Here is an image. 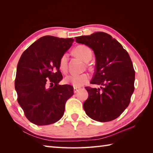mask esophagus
Here are the masks:
<instances>
[{
  "mask_svg": "<svg viewBox=\"0 0 153 153\" xmlns=\"http://www.w3.org/2000/svg\"><path fill=\"white\" fill-rule=\"evenodd\" d=\"M79 90H80V88H75V87H74V94L77 93L78 91H79Z\"/></svg>",
  "mask_w": 153,
  "mask_h": 153,
  "instance_id": "1",
  "label": "esophagus"
}]
</instances>
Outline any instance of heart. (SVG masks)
<instances>
[{"mask_svg": "<svg viewBox=\"0 0 153 153\" xmlns=\"http://www.w3.org/2000/svg\"><path fill=\"white\" fill-rule=\"evenodd\" d=\"M74 53L84 62H89L92 57L91 50L88 46L83 45L76 46L74 49ZM68 59H69V55L68 53H65L61 56L59 61V69L63 73H65L67 71ZM89 79L90 76L86 73L81 74H71L65 78V82L75 88H79L88 83Z\"/></svg>", "mask_w": 153, "mask_h": 153, "instance_id": "b5f03b06", "label": "heart"}]
</instances>
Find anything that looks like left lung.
I'll list each match as a JSON object with an SVG mask.
<instances>
[{"label": "left lung", "mask_w": 153, "mask_h": 153, "mask_svg": "<svg viewBox=\"0 0 153 153\" xmlns=\"http://www.w3.org/2000/svg\"><path fill=\"white\" fill-rule=\"evenodd\" d=\"M76 42L94 50L96 71L91 84L100 88L85 87L88 99L83 104L86 114L101 123L116 119L130 104L134 91L135 71L127 51L115 39L103 32L76 37Z\"/></svg>", "instance_id": "8db88e82"}]
</instances>
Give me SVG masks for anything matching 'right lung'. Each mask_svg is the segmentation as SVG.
Here are the masks:
<instances>
[{"label":"right lung","instance_id":"obj_1","mask_svg":"<svg viewBox=\"0 0 153 153\" xmlns=\"http://www.w3.org/2000/svg\"><path fill=\"white\" fill-rule=\"evenodd\" d=\"M73 39L42 36L26 49L17 66L15 89L18 102L26 118L39 126L55 123L63 117L73 87L59 85L61 56L72 45ZM50 83L53 86L48 88Z\"/></svg>","mask_w":153,"mask_h":153}]
</instances>
